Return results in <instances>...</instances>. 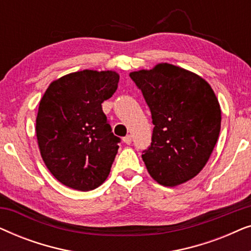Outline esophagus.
Segmentation results:
<instances>
[{"label": "esophagus", "mask_w": 251, "mask_h": 251, "mask_svg": "<svg viewBox=\"0 0 251 251\" xmlns=\"http://www.w3.org/2000/svg\"><path fill=\"white\" fill-rule=\"evenodd\" d=\"M122 140H123V143L126 144V145H130V144H131V136L128 135V136L123 137Z\"/></svg>", "instance_id": "34e87169"}]
</instances>
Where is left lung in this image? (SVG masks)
Wrapping results in <instances>:
<instances>
[{
	"mask_svg": "<svg viewBox=\"0 0 251 251\" xmlns=\"http://www.w3.org/2000/svg\"><path fill=\"white\" fill-rule=\"evenodd\" d=\"M152 113L151 146L142 155L163 186L194 178L207 164L221 131V105L204 78L173 64L131 72Z\"/></svg>",
	"mask_w": 251,
	"mask_h": 251,
	"instance_id": "obj_1",
	"label": "left lung"
}]
</instances>
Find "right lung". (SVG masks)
Listing matches in <instances>:
<instances>
[{
    "label": "right lung",
    "instance_id": "1",
    "mask_svg": "<svg viewBox=\"0 0 251 251\" xmlns=\"http://www.w3.org/2000/svg\"><path fill=\"white\" fill-rule=\"evenodd\" d=\"M120 80L115 71L83 70L49 84L36 116L37 145L43 162L65 186L91 191L107 179L119 137L101 108Z\"/></svg>",
    "mask_w": 251,
    "mask_h": 251
}]
</instances>
